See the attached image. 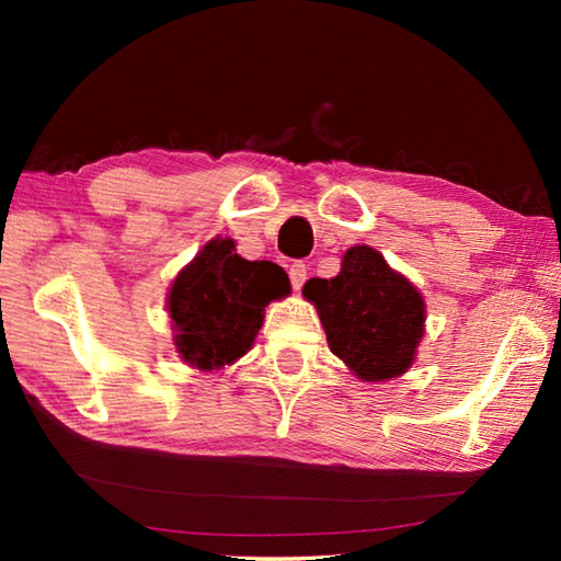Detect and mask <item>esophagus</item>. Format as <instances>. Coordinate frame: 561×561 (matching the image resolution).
<instances>
[{"mask_svg":"<svg viewBox=\"0 0 561 561\" xmlns=\"http://www.w3.org/2000/svg\"><path fill=\"white\" fill-rule=\"evenodd\" d=\"M289 279H291V287L299 291L304 287V282H307V264L304 262L289 264Z\"/></svg>","mask_w":561,"mask_h":561,"instance_id":"34e87169","label":"esophagus"}]
</instances>
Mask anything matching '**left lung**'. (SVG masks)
<instances>
[{"label":"left lung","instance_id":"obj_1","mask_svg":"<svg viewBox=\"0 0 561 561\" xmlns=\"http://www.w3.org/2000/svg\"><path fill=\"white\" fill-rule=\"evenodd\" d=\"M301 294L317 307L331 354L360 381H391L413 366L425 299L374 247H348L336 277L309 279Z\"/></svg>","mask_w":561,"mask_h":561}]
</instances>
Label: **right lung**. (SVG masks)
<instances>
[{
    "instance_id": "1",
    "label": "right lung",
    "mask_w": 561,
    "mask_h": 561,
    "mask_svg": "<svg viewBox=\"0 0 561 561\" xmlns=\"http://www.w3.org/2000/svg\"><path fill=\"white\" fill-rule=\"evenodd\" d=\"M289 291V277L279 264L244 260L234 252V240L215 237L168 289L165 311L173 321L175 351L190 368L220 371L252 348L264 307Z\"/></svg>"
}]
</instances>
